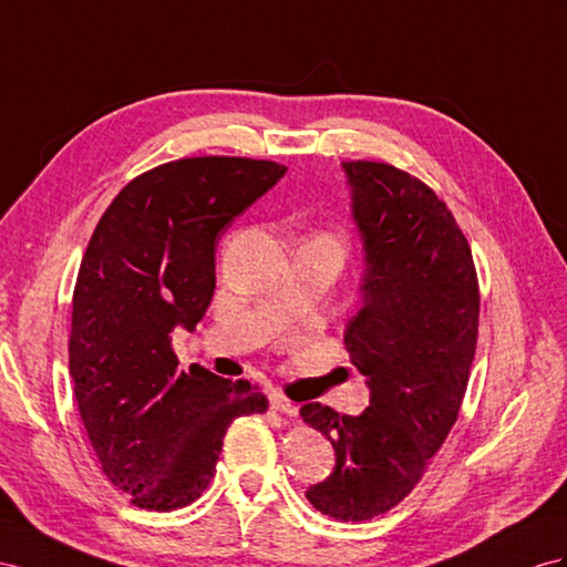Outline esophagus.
<instances>
[{
    "mask_svg": "<svg viewBox=\"0 0 567 567\" xmlns=\"http://www.w3.org/2000/svg\"><path fill=\"white\" fill-rule=\"evenodd\" d=\"M268 400H270V410H272V412H280V414H285V416H297V404L289 402L285 395L270 393Z\"/></svg>",
    "mask_w": 567,
    "mask_h": 567,
    "instance_id": "34e87169",
    "label": "esophagus"
}]
</instances>
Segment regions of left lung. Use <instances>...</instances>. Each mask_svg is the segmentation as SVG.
I'll return each mask as SVG.
<instances>
[{"label":"left lung","mask_w":567,"mask_h":567,"mask_svg":"<svg viewBox=\"0 0 567 567\" xmlns=\"http://www.w3.org/2000/svg\"><path fill=\"white\" fill-rule=\"evenodd\" d=\"M342 167L369 266L344 344L371 400L359 416L318 402L299 414L338 457L309 503L364 522L410 496L457 422L478 338V278L467 237L431 186L373 159Z\"/></svg>","instance_id":"left-lung-1"}]
</instances>
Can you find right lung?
Here are the masks:
<instances>
[{"label":"right lung","mask_w":567,"mask_h":567,"mask_svg":"<svg viewBox=\"0 0 567 567\" xmlns=\"http://www.w3.org/2000/svg\"><path fill=\"white\" fill-rule=\"evenodd\" d=\"M287 172L272 159L179 157L114 196L71 299L69 373L110 484L143 511L200 498L237 416L264 414L249 381L177 371L169 332L194 330L215 292L223 229Z\"/></svg>","instance_id":"right-lung-1"}]
</instances>
